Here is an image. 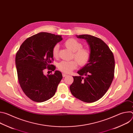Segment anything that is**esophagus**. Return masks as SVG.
<instances>
[{
    "instance_id": "34e87169",
    "label": "esophagus",
    "mask_w": 133,
    "mask_h": 133,
    "mask_svg": "<svg viewBox=\"0 0 133 133\" xmlns=\"http://www.w3.org/2000/svg\"><path fill=\"white\" fill-rule=\"evenodd\" d=\"M62 75H63V77H66V76H67V75H66V74H65L64 73H63Z\"/></svg>"
}]
</instances>
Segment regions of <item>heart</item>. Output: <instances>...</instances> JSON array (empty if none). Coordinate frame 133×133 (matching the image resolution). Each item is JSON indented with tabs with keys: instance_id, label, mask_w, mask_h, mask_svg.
I'll return each instance as SVG.
<instances>
[{
	"instance_id": "1",
	"label": "heart",
	"mask_w": 133,
	"mask_h": 133,
	"mask_svg": "<svg viewBox=\"0 0 133 133\" xmlns=\"http://www.w3.org/2000/svg\"><path fill=\"white\" fill-rule=\"evenodd\" d=\"M64 46L72 51L71 61H62L58 65V69L63 72L69 74L77 67L78 64L81 67L86 66L90 61L91 53L89 49L83 47V44L75 38H69L66 41ZM59 45H55L52 49V55L54 58L58 57Z\"/></svg>"
}]
</instances>
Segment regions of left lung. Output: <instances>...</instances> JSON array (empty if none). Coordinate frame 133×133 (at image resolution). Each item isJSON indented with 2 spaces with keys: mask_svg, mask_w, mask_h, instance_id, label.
<instances>
[{
  "mask_svg": "<svg viewBox=\"0 0 133 133\" xmlns=\"http://www.w3.org/2000/svg\"><path fill=\"white\" fill-rule=\"evenodd\" d=\"M89 45L91 57L88 63L78 71L70 86L72 95L86 103L101 99L109 89L114 77L115 59L107 45L99 38L90 35L77 36Z\"/></svg>",
  "mask_w": 133,
  "mask_h": 133,
  "instance_id": "left-lung-1",
  "label": "left lung"
}]
</instances>
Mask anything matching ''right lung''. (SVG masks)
Wrapping results in <instances>:
<instances>
[{
    "instance_id": "1",
    "label": "right lung",
    "mask_w": 133,
    "mask_h": 133,
    "mask_svg": "<svg viewBox=\"0 0 133 133\" xmlns=\"http://www.w3.org/2000/svg\"><path fill=\"white\" fill-rule=\"evenodd\" d=\"M62 39L60 35L39 32L26 39L16 53L18 82L26 95L34 102H43L54 96L63 78L58 70L53 74H44L46 68L55 69L50 64L54 61L52 49Z\"/></svg>"
}]
</instances>
